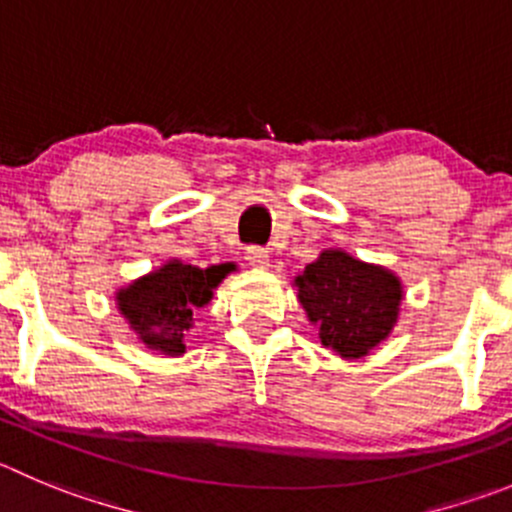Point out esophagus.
<instances>
[{"instance_id": "obj_1", "label": "esophagus", "mask_w": 512, "mask_h": 512, "mask_svg": "<svg viewBox=\"0 0 512 512\" xmlns=\"http://www.w3.org/2000/svg\"><path fill=\"white\" fill-rule=\"evenodd\" d=\"M245 260L252 267H270V252L265 247H247Z\"/></svg>"}]
</instances>
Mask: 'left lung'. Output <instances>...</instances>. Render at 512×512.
<instances>
[{"instance_id":"left-lung-1","label":"left lung","mask_w":512,"mask_h":512,"mask_svg":"<svg viewBox=\"0 0 512 512\" xmlns=\"http://www.w3.org/2000/svg\"><path fill=\"white\" fill-rule=\"evenodd\" d=\"M293 285L321 343L341 358H364L386 341L404 300L394 272L333 247L305 265Z\"/></svg>"}]
</instances>
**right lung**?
<instances>
[{"label":"right lung","mask_w":512,"mask_h":512,"mask_svg":"<svg viewBox=\"0 0 512 512\" xmlns=\"http://www.w3.org/2000/svg\"><path fill=\"white\" fill-rule=\"evenodd\" d=\"M229 270H234L232 262L202 270L169 260L123 285L116 293V308L143 346L164 356H181L186 351L184 333L194 326V310L212 300Z\"/></svg>","instance_id":"add662e5"}]
</instances>
